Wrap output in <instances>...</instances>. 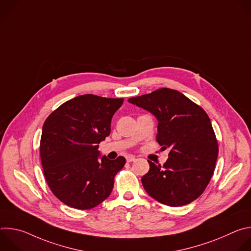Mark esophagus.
Segmentation results:
<instances>
[{"label":"esophagus","instance_id":"34e87169","mask_svg":"<svg viewBox=\"0 0 251 251\" xmlns=\"http://www.w3.org/2000/svg\"><path fill=\"white\" fill-rule=\"evenodd\" d=\"M135 160H136V157H135V156L128 155V156L126 157V161H127V162H133V161H135Z\"/></svg>","mask_w":251,"mask_h":251}]
</instances>
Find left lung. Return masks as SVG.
I'll use <instances>...</instances> for the list:
<instances>
[{"mask_svg":"<svg viewBox=\"0 0 251 251\" xmlns=\"http://www.w3.org/2000/svg\"><path fill=\"white\" fill-rule=\"evenodd\" d=\"M128 101L156 116V141L163 150L171 149L163 167L148 161L150 170L142 176L145 191L169 206L197 200L210 181L219 155L218 140L206 112L183 93L170 88Z\"/></svg>","mask_w":251,"mask_h":251,"instance_id":"left-lung-1","label":"left lung"}]
</instances>
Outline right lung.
Wrapping results in <instances>:
<instances>
[{"label":"right lung","instance_id":"add662e5","mask_svg":"<svg viewBox=\"0 0 251 251\" xmlns=\"http://www.w3.org/2000/svg\"><path fill=\"white\" fill-rule=\"evenodd\" d=\"M123 101L84 94L64 102L46 119L40 144L44 175L66 205L90 209L111 194L126 160H98V144L109 136L112 116Z\"/></svg>","mask_w":251,"mask_h":251}]
</instances>
